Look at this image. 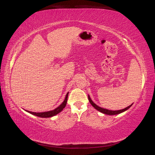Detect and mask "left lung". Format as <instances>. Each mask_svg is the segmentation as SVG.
I'll return each instance as SVG.
<instances>
[{"mask_svg":"<svg viewBox=\"0 0 155 155\" xmlns=\"http://www.w3.org/2000/svg\"><path fill=\"white\" fill-rule=\"evenodd\" d=\"M88 100H89L90 103L91 104V105H92L93 107H94L96 110H97L98 111H100V112H102V113H103V114H104L110 115V116H113V115L120 114H121V113H122V112H124V111L127 110L129 108V107H130L133 105V104H131L130 106H127V107H125V108H124V109H122V110H120L113 111V110H107V109H105V108H102V107H100V106H97L96 104H94V102H92V100H91V98H90V96H89V95L88 96Z\"/></svg>","mask_w":155,"mask_h":155,"instance_id":"8db88e82","label":"left lung"}]
</instances>
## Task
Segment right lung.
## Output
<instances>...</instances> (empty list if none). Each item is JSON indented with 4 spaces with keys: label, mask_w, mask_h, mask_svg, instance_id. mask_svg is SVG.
I'll list each match as a JSON object with an SVG mask.
<instances>
[{
    "label": "right lung",
    "mask_w": 155,
    "mask_h": 155,
    "mask_svg": "<svg viewBox=\"0 0 155 155\" xmlns=\"http://www.w3.org/2000/svg\"><path fill=\"white\" fill-rule=\"evenodd\" d=\"M68 95H69V92L67 93L66 96H65V98H64V100L63 101V102L61 104V105L56 107L55 110H51V111H45V112H32V111H28V110H25L28 111V113H30L32 115H34V116H36L38 117H53L54 116H55L57 114L60 113L61 111L63 110V108H64V107L66 106V104H67V98H68Z\"/></svg>",
    "instance_id": "obj_1"
}]
</instances>
